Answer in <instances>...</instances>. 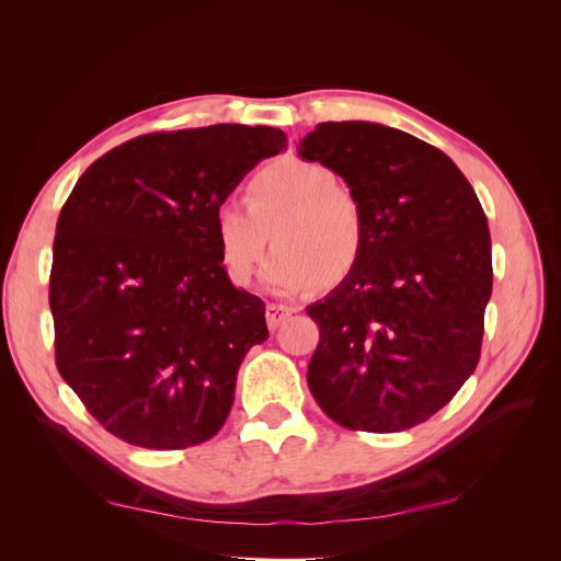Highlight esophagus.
Returning <instances> with one entry per match:
<instances>
[{"mask_svg":"<svg viewBox=\"0 0 561 561\" xmlns=\"http://www.w3.org/2000/svg\"><path fill=\"white\" fill-rule=\"evenodd\" d=\"M293 313V309L290 307H285V304H268L266 307V322H268V328L271 330H276L280 322Z\"/></svg>","mask_w":561,"mask_h":561,"instance_id":"1","label":"esophagus"}]
</instances>
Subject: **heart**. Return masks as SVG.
Here are the masks:
<instances>
[{
    "instance_id": "heart-1",
    "label": "heart",
    "mask_w": 561,
    "mask_h": 561,
    "mask_svg": "<svg viewBox=\"0 0 561 561\" xmlns=\"http://www.w3.org/2000/svg\"><path fill=\"white\" fill-rule=\"evenodd\" d=\"M245 203L222 201L213 225L219 262L233 285L252 283L268 233L276 250L264 283L278 295L309 290L320 278L336 283L358 264L365 248L360 203L328 165L295 157L268 163L248 182Z\"/></svg>"
}]
</instances>
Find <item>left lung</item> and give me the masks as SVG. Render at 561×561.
<instances>
[{"label": "left lung", "mask_w": 561, "mask_h": 561, "mask_svg": "<svg viewBox=\"0 0 561 561\" xmlns=\"http://www.w3.org/2000/svg\"><path fill=\"white\" fill-rule=\"evenodd\" d=\"M297 151L344 178L365 217L358 264L307 307L320 328L311 393L344 428H412L478 367L494 278L486 215L445 151L404 130L328 122Z\"/></svg>", "instance_id": "1"}]
</instances>
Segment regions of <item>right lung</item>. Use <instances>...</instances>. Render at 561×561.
<instances>
[{
    "label": "right lung",
    "instance_id": "obj_1",
    "mask_svg": "<svg viewBox=\"0 0 561 561\" xmlns=\"http://www.w3.org/2000/svg\"><path fill=\"white\" fill-rule=\"evenodd\" d=\"M271 126L149 133L79 178L56 225L48 304L60 377L128 445L186 449L225 426L264 301L219 262L215 210L262 159Z\"/></svg>",
    "mask_w": 561,
    "mask_h": 561
}]
</instances>
